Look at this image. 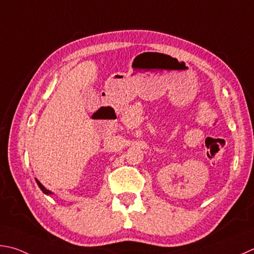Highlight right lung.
Listing matches in <instances>:
<instances>
[{
    "mask_svg": "<svg viewBox=\"0 0 254 254\" xmlns=\"http://www.w3.org/2000/svg\"><path fill=\"white\" fill-rule=\"evenodd\" d=\"M36 180V184H37V186L38 187H40V189L43 191V192H44L45 194H47V195H50V194H53V192H52V191H50V190H47L46 188H45V187L44 186H43L41 183H40V181H38L37 179H35Z\"/></svg>",
    "mask_w": 254,
    "mask_h": 254,
    "instance_id": "1",
    "label": "right lung"
}]
</instances>
